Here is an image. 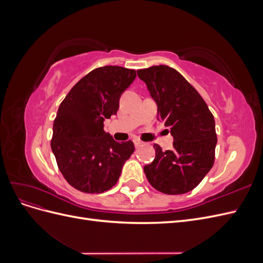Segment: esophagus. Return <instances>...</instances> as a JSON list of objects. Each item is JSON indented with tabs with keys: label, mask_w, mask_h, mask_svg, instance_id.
Masks as SVG:
<instances>
[{
	"label": "esophagus",
	"mask_w": 263,
	"mask_h": 263,
	"mask_svg": "<svg viewBox=\"0 0 263 263\" xmlns=\"http://www.w3.org/2000/svg\"><path fill=\"white\" fill-rule=\"evenodd\" d=\"M133 141H134L135 147H136V148H138V147H140V146L144 145V142H142V141H141L139 138H135Z\"/></svg>",
	"instance_id": "34e87169"
}]
</instances>
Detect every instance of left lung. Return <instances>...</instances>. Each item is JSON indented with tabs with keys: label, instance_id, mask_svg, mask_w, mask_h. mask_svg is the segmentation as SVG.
I'll return each instance as SVG.
<instances>
[{
	"label": "left lung",
	"instance_id": "left-lung-1",
	"mask_svg": "<svg viewBox=\"0 0 263 263\" xmlns=\"http://www.w3.org/2000/svg\"><path fill=\"white\" fill-rule=\"evenodd\" d=\"M140 80L158 105V121L170 127L173 149L155 144V160L144 166L159 192L184 194L195 189L212 169L217 144L214 116L203 98L176 69L154 66L138 70Z\"/></svg>",
	"mask_w": 263,
	"mask_h": 263
}]
</instances>
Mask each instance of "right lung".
Instances as JSON below:
<instances>
[{
  "instance_id": "1",
  "label": "right lung",
  "mask_w": 263,
  "mask_h": 263,
  "mask_svg": "<svg viewBox=\"0 0 263 263\" xmlns=\"http://www.w3.org/2000/svg\"><path fill=\"white\" fill-rule=\"evenodd\" d=\"M136 71L117 66L92 70L61 102L53 121L51 150L63 178L84 193H103L118 181L134 142H117L104 132L115 115L119 98Z\"/></svg>"
}]
</instances>
